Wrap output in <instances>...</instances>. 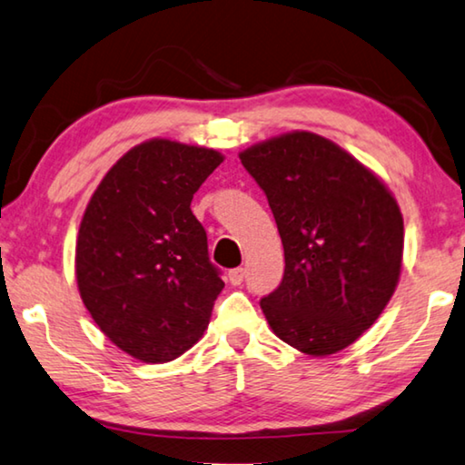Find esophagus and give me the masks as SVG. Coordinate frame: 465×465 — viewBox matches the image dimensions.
<instances>
[{
    "label": "esophagus",
    "instance_id": "obj_1",
    "mask_svg": "<svg viewBox=\"0 0 465 465\" xmlns=\"http://www.w3.org/2000/svg\"><path fill=\"white\" fill-rule=\"evenodd\" d=\"M244 277H246V271L242 269V267H238V269H232L230 272H227V279H230V283L232 285H242V282H244Z\"/></svg>",
    "mask_w": 465,
    "mask_h": 465
}]
</instances>
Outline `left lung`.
Wrapping results in <instances>:
<instances>
[{
    "mask_svg": "<svg viewBox=\"0 0 465 465\" xmlns=\"http://www.w3.org/2000/svg\"><path fill=\"white\" fill-rule=\"evenodd\" d=\"M283 242L282 285L261 300L282 341L329 356L374 325L401 272L403 217L382 180L341 146L296 130L240 153Z\"/></svg>",
    "mask_w": 465,
    "mask_h": 465,
    "instance_id": "obj_1",
    "label": "left lung"
}]
</instances>
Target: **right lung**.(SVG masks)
Here are the masks:
<instances>
[{
    "mask_svg": "<svg viewBox=\"0 0 465 465\" xmlns=\"http://www.w3.org/2000/svg\"><path fill=\"white\" fill-rule=\"evenodd\" d=\"M221 163L215 149L144 140L86 204L76 240L80 298L109 341L140 362H172L209 327L225 283L190 203Z\"/></svg>",
    "mask_w": 465,
    "mask_h": 465,
    "instance_id": "add662e5",
    "label": "right lung"
}]
</instances>
